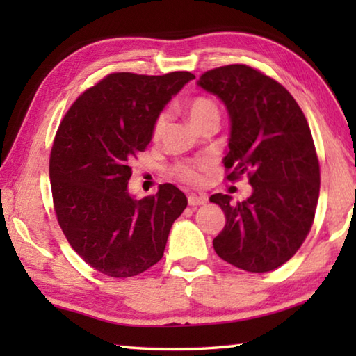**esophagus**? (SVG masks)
I'll list each match as a JSON object with an SVG mask.
<instances>
[{"mask_svg": "<svg viewBox=\"0 0 356 356\" xmlns=\"http://www.w3.org/2000/svg\"><path fill=\"white\" fill-rule=\"evenodd\" d=\"M209 201L207 195H195V193H191L188 195V204L193 207H197V206H202V204H206Z\"/></svg>", "mask_w": 356, "mask_h": 356, "instance_id": "34e87169", "label": "esophagus"}]
</instances>
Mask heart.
<instances>
[{
	"label": "heart",
	"mask_w": 356,
	"mask_h": 356,
	"mask_svg": "<svg viewBox=\"0 0 356 356\" xmlns=\"http://www.w3.org/2000/svg\"><path fill=\"white\" fill-rule=\"evenodd\" d=\"M186 114H188L190 122L197 127V125L206 122V120H220V111L218 106L215 105V102H212L207 97H196L190 102L188 108H186ZM168 125V114L161 113L159 118L155 119L154 124V136H160L163 134L165 129ZM210 168V161L209 160H200L196 163L191 165H179L176 168V174L177 176L185 180L188 184H197L201 182V171H206Z\"/></svg>",
	"instance_id": "1"
}]
</instances>
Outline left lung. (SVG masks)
<instances>
[{
    "label": "left lung",
    "mask_w": 356,
    "mask_h": 356,
    "mask_svg": "<svg viewBox=\"0 0 356 356\" xmlns=\"http://www.w3.org/2000/svg\"><path fill=\"white\" fill-rule=\"evenodd\" d=\"M197 86L216 95L229 114L227 180L246 172L252 186L242 202L210 196L226 216L213 248L234 267L272 272L297 252L314 220L321 171L308 120L286 88L248 65L209 70Z\"/></svg>",
    "instance_id": "left-lung-1"
}]
</instances>
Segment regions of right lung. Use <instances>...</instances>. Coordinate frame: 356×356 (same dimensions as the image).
Instances as JSON below:
<instances>
[{
	"instance_id": "right-lung-1",
	"label": "right lung",
	"mask_w": 356,
	"mask_h": 356,
	"mask_svg": "<svg viewBox=\"0 0 356 356\" xmlns=\"http://www.w3.org/2000/svg\"><path fill=\"white\" fill-rule=\"evenodd\" d=\"M193 78L190 72L111 74L83 92L59 125L50 155L55 212L72 248L100 273L129 278L163 257L172 222L188 201L172 184L136 200L129 191L130 161Z\"/></svg>"
}]
</instances>
